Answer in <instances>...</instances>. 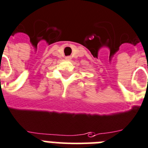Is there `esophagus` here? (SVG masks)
Wrapping results in <instances>:
<instances>
[{
	"instance_id": "obj_1",
	"label": "esophagus",
	"mask_w": 148,
	"mask_h": 148,
	"mask_svg": "<svg viewBox=\"0 0 148 148\" xmlns=\"http://www.w3.org/2000/svg\"><path fill=\"white\" fill-rule=\"evenodd\" d=\"M66 60H70V59H71V57H70V56L66 57Z\"/></svg>"
}]
</instances>
